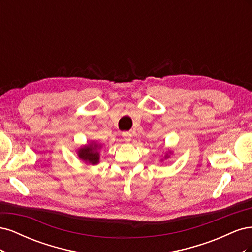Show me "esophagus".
<instances>
[{"mask_svg": "<svg viewBox=\"0 0 252 252\" xmlns=\"http://www.w3.org/2000/svg\"><path fill=\"white\" fill-rule=\"evenodd\" d=\"M122 136H123L125 141L129 142V141L131 140V136H132V135H131L130 132H123V134H122Z\"/></svg>", "mask_w": 252, "mask_h": 252, "instance_id": "34e87169", "label": "esophagus"}]
</instances>
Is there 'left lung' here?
<instances>
[{"label":"left lung","mask_w":252,"mask_h":252,"mask_svg":"<svg viewBox=\"0 0 252 252\" xmlns=\"http://www.w3.org/2000/svg\"><path fill=\"white\" fill-rule=\"evenodd\" d=\"M172 154V151L171 150H168V151H166L165 152V155H164V158H162L161 159H159V161H161V162H163L164 161V158L166 159V158H168L169 157H170V155Z\"/></svg>","instance_id":"1"}]
</instances>
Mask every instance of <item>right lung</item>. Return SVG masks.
I'll use <instances>...</instances> for the list:
<instances>
[{
    "instance_id": "obj_1",
    "label": "right lung",
    "mask_w": 252,
    "mask_h": 252,
    "mask_svg": "<svg viewBox=\"0 0 252 252\" xmlns=\"http://www.w3.org/2000/svg\"><path fill=\"white\" fill-rule=\"evenodd\" d=\"M103 145L97 143L96 141H90L88 144L83 145L82 147L78 148V157L82 162L87 165L94 166L100 163L101 158V148Z\"/></svg>"
}]
</instances>
